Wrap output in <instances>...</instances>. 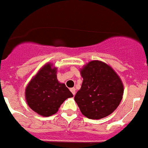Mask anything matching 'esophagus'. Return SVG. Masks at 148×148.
<instances>
[{
    "label": "esophagus",
    "instance_id": "obj_1",
    "mask_svg": "<svg viewBox=\"0 0 148 148\" xmlns=\"http://www.w3.org/2000/svg\"><path fill=\"white\" fill-rule=\"evenodd\" d=\"M70 91H71V92L73 93V95H75V88H72L70 89Z\"/></svg>",
    "mask_w": 148,
    "mask_h": 148
}]
</instances>
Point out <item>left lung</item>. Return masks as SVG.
I'll list each match as a JSON object with an SVG mask.
<instances>
[{
    "instance_id": "obj_1",
    "label": "left lung",
    "mask_w": 148,
    "mask_h": 148,
    "mask_svg": "<svg viewBox=\"0 0 148 148\" xmlns=\"http://www.w3.org/2000/svg\"><path fill=\"white\" fill-rule=\"evenodd\" d=\"M83 82L75 95L82 113L91 119L109 116L123 99V82L109 65L100 60L89 62L80 70Z\"/></svg>"
}]
</instances>
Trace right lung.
<instances>
[{
    "label": "right lung",
    "instance_id": "right-lung-1",
    "mask_svg": "<svg viewBox=\"0 0 148 148\" xmlns=\"http://www.w3.org/2000/svg\"><path fill=\"white\" fill-rule=\"evenodd\" d=\"M47 63L33 77L25 88V100L29 107L42 116L57 113L60 105L73 95L65 84L57 79V68Z\"/></svg>",
    "mask_w": 148,
    "mask_h": 148
}]
</instances>
